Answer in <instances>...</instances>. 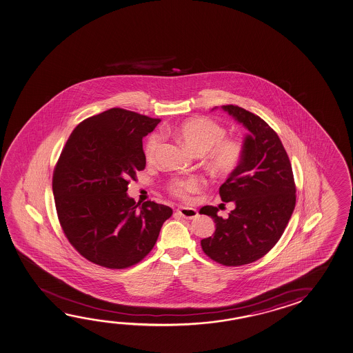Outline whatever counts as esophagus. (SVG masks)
Returning a JSON list of instances; mask_svg holds the SVG:
<instances>
[{
  "instance_id": "34e87169",
  "label": "esophagus",
  "mask_w": 353,
  "mask_h": 353,
  "mask_svg": "<svg viewBox=\"0 0 353 353\" xmlns=\"http://www.w3.org/2000/svg\"><path fill=\"white\" fill-rule=\"evenodd\" d=\"M177 212H179L181 216L185 217V219H188V220H192V219H194V217L198 216V212H196V209H193V208H185V206H182V208H179V209H177Z\"/></svg>"
}]
</instances>
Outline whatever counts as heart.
<instances>
[{
	"instance_id": "1",
	"label": "heart",
	"mask_w": 353,
	"mask_h": 353,
	"mask_svg": "<svg viewBox=\"0 0 353 353\" xmlns=\"http://www.w3.org/2000/svg\"><path fill=\"white\" fill-rule=\"evenodd\" d=\"M174 136L183 141L187 147L196 154L205 155V163L212 174L226 176L239 168L243 157V144L234 138L226 137L223 125L209 117L187 119L172 130ZM163 137L152 133L144 145V155L148 163H152L161 147ZM203 187V181L198 177H177L168 183V193L182 201H190V194Z\"/></svg>"
}]
</instances>
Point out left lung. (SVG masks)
<instances>
[{"label": "left lung", "mask_w": 353, "mask_h": 353, "mask_svg": "<svg viewBox=\"0 0 353 353\" xmlns=\"http://www.w3.org/2000/svg\"><path fill=\"white\" fill-rule=\"evenodd\" d=\"M223 109L250 130L239 168L228 176L219 194L234 201L228 219L206 205L201 214L212 216L216 230L201 239L210 259L225 266H239L261 259L281 239L296 205V185L288 152L276 132L259 116L236 105Z\"/></svg>", "instance_id": "left-lung-1"}]
</instances>
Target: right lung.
<instances>
[{
  "instance_id": "add662e5",
  "label": "right lung",
  "mask_w": 353,
  "mask_h": 353,
  "mask_svg": "<svg viewBox=\"0 0 353 353\" xmlns=\"http://www.w3.org/2000/svg\"><path fill=\"white\" fill-rule=\"evenodd\" d=\"M159 122L121 108L103 111L77 125L56 163L52 192L61 228L97 265H136L172 215L170 206L127 196L130 179L145 168L143 138Z\"/></svg>"
}]
</instances>
